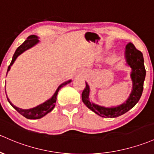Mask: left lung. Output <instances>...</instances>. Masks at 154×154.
<instances>
[{"mask_svg": "<svg viewBox=\"0 0 154 154\" xmlns=\"http://www.w3.org/2000/svg\"><path fill=\"white\" fill-rule=\"evenodd\" d=\"M125 63L131 69L130 77L132 82V90L128 99L124 103L111 107L103 106L93 103L90 99V86L86 82V87L82 94V101L90 110L99 116L110 118L120 116L133 108L140 99L146 75L143 54L137 50L131 42H128L125 46Z\"/></svg>", "mask_w": 154, "mask_h": 154, "instance_id": "1", "label": "left lung"}]
</instances>
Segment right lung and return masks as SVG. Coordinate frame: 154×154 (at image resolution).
I'll list each match as a JSON object with an SVG mask.
<instances>
[{
    "label": "right lung",
    "instance_id": "1",
    "mask_svg": "<svg viewBox=\"0 0 154 154\" xmlns=\"http://www.w3.org/2000/svg\"><path fill=\"white\" fill-rule=\"evenodd\" d=\"M39 37H38L36 35L29 36V37L26 39V40L21 45H20L17 48V50L15 51V53H14V55H13L12 60H11L10 65L9 66V67H8L6 75H7L8 72L10 70L11 65L14 64V62H15L17 58L19 57L20 54H22L23 53L25 52V51L31 48L34 47V45H36L39 43ZM71 82H72V80L70 79V80L67 81V82H64V83L60 84L51 98H49L48 100L45 101L44 103L37 106L36 107L29 109H23L18 108V107L15 106H14V104L11 103V102L9 100V97H7V95H6V97H7L8 101H9V103L11 104V106H12L14 109H15L17 110L20 115H22L23 116L26 117V118L31 119V120L39 119V118H42V117H44L45 115H46L48 113H49V112H51V111L54 109V106H55L56 102H57V97L58 95V92H59V90H60L62 87H63L64 86L67 85V84H70ZM5 90H6V89H5Z\"/></svg>",
    "mask_w": 154,
    "mask_h": 154
}]
</instances>
